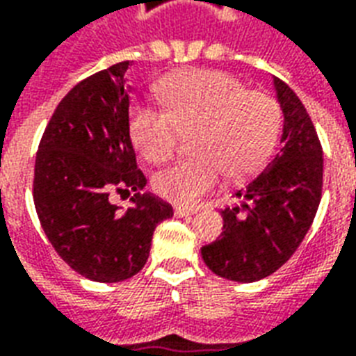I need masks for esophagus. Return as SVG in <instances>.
<instances>
[{
    "label": "esophagus",
    "instance_id": "esophagus-1",
    "mask_svg": "<svg viewBox=\"0 0 356 356\" xmlns=\"http://www.w3.org/2000/svg\"><path fill=\"white\" fill-rule=\"evenodd\" d=\"M173 213H175V216H179V218H188V216H194L196 211H192V209H184V207H175L173 209Z\"/></svg>",
    "mask_w": 356,
    "mask_h": 356
}]
</instances>
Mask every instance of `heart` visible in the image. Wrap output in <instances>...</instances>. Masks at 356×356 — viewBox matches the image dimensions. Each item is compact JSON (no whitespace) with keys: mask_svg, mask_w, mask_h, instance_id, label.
<instances>
[{"mask_svg":"<svg viewBox=\"0 0 356 356\" xmlns=\"http://www.w3.org/2000/svg\"><path fill=\"white\" fill-rule=\"evenodd\" d=\"M164 108H130V138L149 162H164L181 136L191 134L190 153L154 175L156 194L179 205H194L213 188L220 172L238 181L254 175L275 151L280 108L263 91L220 70H181L159 83Z\"/></svg>","mask_w":356,"mask_h":356,"instance_id":"b5f03b06","label":"heart"}]
</instances>
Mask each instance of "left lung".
<instances>
[{
	"label": "left lung",
	"instance_id": "obj_1",
	"mask_svg": "<svg viewBox=\"0 0 356 356\" xmlns=\"http://www.w3.org/2000/svg\"><path fill=\"white\" fill-rule=\"evenodd\" d=\"M276 99L284 113L282 147L244 188L237 207L222 209L220 237L202 248L214 275L257 282L295 254L321 202L323 149L305 104L280 78Z\"/></svg>",
	"mask_w": 356,
	"mask_h": 356
}]
</instances>
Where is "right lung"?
I'll return each mask as SVG.
<instances>
[{
    "label": "right lung",
    "mask_w": 356,
    "mask_h": 356,
    "mask_svg": "<svg viewBox=\"0 0 356 356\" xmlns=\"http://www.w3.org/2000/svg\"><path fill=\"white\" fill-rule=\"evenodd\" d=\"M121 61L76 83L46 124L35 159L33 202L61 259L93 282H123L147 261L154 227L173 216L170 203L142 192L129 129L127 70ZM112 189L134 191L119 211Z\"/></svg>",
    "instance_id": "obj_1"
}]
</instances>
